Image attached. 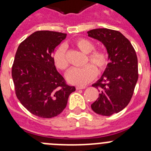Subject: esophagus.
<instances>
[{"instance_id":"34e87169","label":"esophagus","mask_w":151,"mask_h":151,"mask_svg":"<svg viewBox=\"0 0 151 151\" xmlns=\"http://www.w3.org/2000/svg\"><path fill=\"white\" fill-rule=\"evenodd\" d=\"M85 88H86L85 86H76V90H80V89H84Z\"/></svg>"}]
</instances>
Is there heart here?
Instances as JSON below:
<instances>
[{
	"label": "heart",
	"mask_w": 151,
	"mask_h": 151,
	"mask_svg": "<svg viewBox=\"0 0 151 151\" xmlns=\"http://www.w3.org/2000/svg\"><path fill=\"white\" fill-rule=\"evenodd\" d=\"M77 49L85 54H88L85 64L90 61L97 67L99 73H102L106 69L110 62L109 54L104 50H94V45L89 40L78 38L74 42ZM54 63L56 67L60 70H66L69 66L66 57L65 47L61 45L54 52ZM92 64H87L82 68H73L66 73V80L70 84L83 86L94 79L97 74V70Z\"/></svg>",
	"instance_id": "obj_1"
}]
</instances>
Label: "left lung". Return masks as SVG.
<instances>
[{
    "label": "left lung",
    "mask_w": 151,
    "mask_h": 151,
    "mask_svg": "<svg viewBox=\"0 0 151 151\" xmlns=\"http://www.w3.org/2000/svg\"><path fill=\"white\" fill-rule=\"evenodd\" d=\"M88 35L104 44L110 60L101 78L92 85L100 94L91 106L97 114L111 116L123 110L132 97L138 78V58L130 41L118 31L96 29Z\"/></svg>",
    "instance_id": "1"
}]
</instances>
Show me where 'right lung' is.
<instances>
[{
  "instance_id": "right-lung-1",
  "label": "right lung",
  "mask_w": 151,
  "mask_h": 151,
  "mask_svg": "<svg viewBox=\"0 0 151 151\" xmlns=\"http://www.w3.org/2000/svg\"><path fill=\"white\" fill-rule=\"evenodd\" d=\"M65 33L38 31L19 45L12 66L16 95L31 113L52 118L66 108L68 98L76 91L58 73L53 59L56 47Z\"/></svg>"
}]
</instances>
